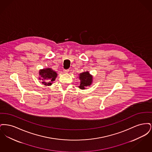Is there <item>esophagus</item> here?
<instances>
[{"instance_id": "1", "label": "esophagus", "mask_w": 152, "mask_h": 152, "mask_svg": "<svg viewBox=\"0 0 152 152\" xmlns=\"http://www.w3.org/2000/svg\"><path fill=\"white\" fill-rule=\"evenodd\" d=\"M63 72H64V73H67L69 72V69H64Z\"/></svg>"}]
</instances>
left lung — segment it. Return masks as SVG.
Masks as SVG:
<instances>
[{
	"label": "left lung",
	"instance_id": "8db88e82",
	"mask_svg": "<svg viewBox=\"0 0 152 152\" xmlns=\"http://www.w3.org/2000/svg\"><path fill=\"white\" fill-rule=\"evenodd\" d=\"M79 79L81 81L79 88L81 89H84L88 86H90L92 82V76L88 72L80 73Z\"/></svg>",
	"mask_w": 152,
	"mask_h": 152
}]
</instances>
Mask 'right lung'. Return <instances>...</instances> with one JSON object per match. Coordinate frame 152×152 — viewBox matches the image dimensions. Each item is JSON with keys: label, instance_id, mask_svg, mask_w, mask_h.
<instances>
[{"label": "right lung", "instance_id": "obj_1", "mask_svg": "<svg viewBox=\"0 0 152 152\" xmlns=\"http://www.w3.org/2000/svg\"><path fill=\"white\" fill-rule=\"evenodd\" d=\"M39 79L42 80V84L45 86H51V82L55 81L57 76V73L51 68L41 69L39 71ZM46 81H45V80Z\"/></svg>", "mask_w": 152, "mask_h": 152}]
</instances>
